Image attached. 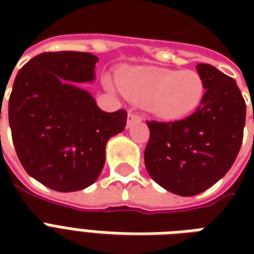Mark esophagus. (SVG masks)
I'll return each mask as SVG.
<instances>
[{
  "label": "esophagus",
  "mask_w": 254,
  "mask_h": 254,
  "mask_svg": "<svg viewBox=\"0 0 254 254\" xmlns=\"http://www.w3.org/2000/svg\"><path fill=\"white\" fill-rule=\"evenodd\" d=\"M141 121V117L136 114V113H129L127 114V127H130L134 124V122H140Z\"/></svg>",
  "instance_id": "esophagus-1"
}]
</instances>
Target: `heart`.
Returning a JSON list of instances; mask_svg holds the SVG:
<instances>
[{
  "label": "heart",
  "mask_w": 254,
  "mask_h": 254,
  "mask_svg": "<svg viewBox=\"0 0 254 254\" xmlns=\"http://www.w3.org/2000/svg\"><path fill=\"white\" fill-rule=\"evenodd\" d=\"M106 85L113 89L110 81ZM117 85L127 98L145 100L152 114L169 120L189 114L204 95V80L194 70L130 67L117 74Z\"/></svg>",
  "instance_id": "1"
}]
</instances>
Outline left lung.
Returning a JSON list of instances; mask_svg holds the SVG:
<instances>
[{
	"instance_id": "1",
	"label": "left lung",
	"mask_w": 254,
	"mask_h": 254,
	"mask_svg": "<svg viewBox=\"0 0 254 254\" xmlns=\"http://www.w3.org/2000/svg\"><path fill=\"white\" fill-rule=\"evenodd\" d=\"M200 106L184 120L148 121L144 162L156 184L178 196H196L223 178L240 152L246 105L234 78L198 64Z\"/></svg>"
}]
</instances>
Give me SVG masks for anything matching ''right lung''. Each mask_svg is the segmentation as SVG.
<instances>
[{
  "label": "right lung",
  "mask_w": 254,
  "mask_h": 254,
  "mask_svg": "<svg viewBox=\"0 0 254 254\" xmlns=\"http://www.w3.org/2000/svg\"><path fill=\"white\" fill-rule=\"evenodd\" d=\"M96 63L91 53H42L14 78L8 111L14 149L24 170L53 190L92 185L109 138L127 125V111L100 110L78 85L94 81Z\"/></svg>",
  "instance_id": "right-lung-1"
}]
</instances>
